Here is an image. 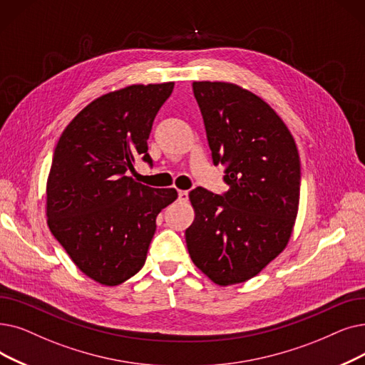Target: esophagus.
<instances>
[{
    "label": "esophagus",
    "instance_id": "obj_1",
    "mask_svg": "<svg viewBox=\"0 0 365 365\" xmlns=\"http://www.w3.org/2000/svg\"><path fill=\"white\" fill-rule=\"evenodd\" d=\"M187 198H189L187 191H179V200L180 201H187Z\"/></svg>",
    "mask_w": 365,
    "mask_h": 365
}]
</instances>
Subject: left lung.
<instances>
[{"label": "left lung", "instance_id": "left-lung-1", "mask_svg": "<svg viewBox=\"0 0 365 365\" xmlns=\"http://www.w3.org/2000/svg\"><path fill=\"white\" fill-rule=\"evenodd\" d=\"M213 164L225 165L224 195L189 192L185 231L192 262L220 287L257 276L287 247L298 213L301 167L292 134L255 93L227 82H194Z\"/></svg>", "mask_w": 365, "mask_h": 365}]
</instances>
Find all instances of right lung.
<instances>
[{
    "instance_id": "1",
    "label": "right lung",
    "mask_w": 365,
    "mask_h": 365,
    "mask_svg": "<svg viewBox=\"0 0 365 365\" xmlns=\"http://www.w3.org/2000/svg\"><path fill=\"white\" fill-rule=\"evenodd\" d=\"M173 82L131 85L89 103L61 134L46 186L55 239L78 270L106 287L145 265L156 216L178 198L126 176L137 158L152 165L148 138Z\"/></svg>"
}]
</instances>
